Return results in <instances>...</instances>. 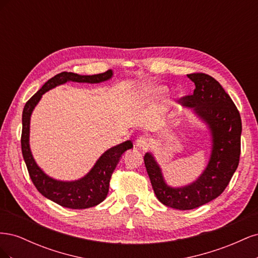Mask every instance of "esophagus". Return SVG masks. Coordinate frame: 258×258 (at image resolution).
<instances>
[{"mask_svg": "<svg viewBox=\"0 0 258 258\" xmlns=\"http://www.w3.org/2000/svg\"><path fill=\"white\" fill-rule=\"evenodd\" d=\"M136 145H137L139 148H141V150H146V148L148 147V145H150V141H148V139H147L146 137L142 136V137H140V138L137 140Z\"/></svg>", "mask_w": 258, "mask_h": 258, "instance_id": "1", "label": "esophagus"}]
</instances>
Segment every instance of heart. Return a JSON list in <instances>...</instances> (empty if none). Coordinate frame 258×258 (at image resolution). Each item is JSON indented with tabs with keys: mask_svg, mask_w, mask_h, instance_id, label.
<instances>
[{
	"mask_svg": "<svg viewBox=\"0 0 258 258\" xmlns=\"http://www.w3.org/2000/svg\"><path fill=\"white\" fill-rule=\"evenodd\" d=\"M152 91L155 93H165L167 91V89H166V87H162V86H157V87H154L152 89Z\"/></svg>",
	"mask_w": 258,
	"mask_h": 258,
	"instance_id": "1",
	"label": "heart"
}]
</instances>
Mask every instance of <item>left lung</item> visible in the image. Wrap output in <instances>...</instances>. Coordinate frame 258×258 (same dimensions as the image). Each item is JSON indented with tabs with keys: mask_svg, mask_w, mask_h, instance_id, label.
Returning <instances> with one entry per match:
<instances>
[{
	"mask_svg": "<svg viewBox=\"0 0 258 258\" xmlns=\"http://www.w3.org/2000/svg\"><path fill=\"white\" fill-rule=\"evenodd\" d=\"M196 89L191 96L178 101L206 124L210 134V157L196 181L184 186H170L161 167L148 152L144 163L157 199L176 210H191L217 198L236 172L240 158L241 117L231 98L212 76L188 74Z\"/></svg>",
	"mask_w": 258,
	"mask_h": 258,
	"instance_id": "left-lung-1",
	"label": "left lung"
}]
</instances>
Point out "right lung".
<instances>
[{"label": "right lung", "instance_id": "right-lung-1", "mask_svg": "<svg viewBox=\"0 0 258 258\" xmlns=\"http://www.w3.org/2000/svg\"><path fill=\"white\" fill-rule=\"evenodd\" d=\"M114 73L108 70L105 73L96 75H80L71 72H62L46 82L43 87L31 98L23 107L21 150L28 171L33 184L44 197L69 209H87L98 206L108 192L112 173L118 165L124 152L134 147L131 140L111 147L100 156L89 172L74 181H60L48 174L37 165L30 147V120L35 106L43 95L57 86L69 82L99 84L110 81Z\"/></svg>", "mask_w": 258, "mask_h": 258}]
</instances>
